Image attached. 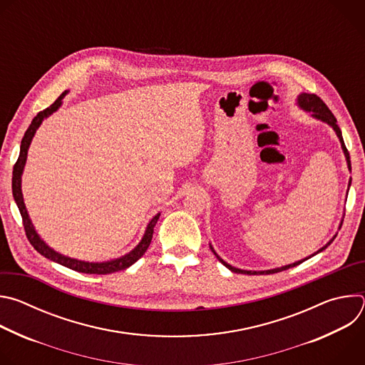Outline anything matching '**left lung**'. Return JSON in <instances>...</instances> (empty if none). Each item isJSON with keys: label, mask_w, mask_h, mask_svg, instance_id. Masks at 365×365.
Listing matches in <instances>:
<instances>
[{"label": "left lung", "mask_w": 365, "mask_h": 365, "mask_svg": "<svg viewBox=\"0 0 365 365\" xmlns=\"http://www.w3.org/2000/svg\"><path fill=\"white\" fill-rule=\"evenodd\" d=\"M297 107L300 108V110H303V111H306V113H309L312 117H314L315 120H319V121H322V123H325V124H328L334 131H335V134H336V137L339 138V143H341V147H342V151H344V155H345V160H346V166H348V170L351 172V160H349V153H348V150H346V147H345V144H344V138H342V133H341V130H339V127H338V124H336V118L334 117V114L329 111V108L325 106V102L319 98V96H317V95H314V93H300V95H297ZM349 186H351V179H349V182H348V189H349ZM344 221V220H342ZM342 221H341V224H339V228H341V225H342ZM335 237H336V234L322 247V248H319L317 252H314L312 255H309V257H306V258H303V259H299V262H294V263H292V264H286V266H282V267H276V269H270V270H242V269H238V267H234V266H231V264H228L227 262H224V259L217 254V251L214 250V247L210 244V248L212 250V252L215 254V257L220 259V262L227 267V269H230L232 273H238V274H273V273H279V272H283V270H287V269H292V267H296V266H299L300 263H303V262H306V259H309L310 257H314V255H317V254H319V252H322L334 240H335Z\"/></svg>", "instance_id": "1"}]
</instances>
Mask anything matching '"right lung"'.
Instances as JSON below:
<instances>
[{"instance_id": "obj_1", "label": "right lung", "mask_w": 365, "mask_h": 365, "mask_svg": "<svg viewBox=\"0 0 365 365\" xmlns=\"http://www.w3.org/2000/svg\"><path fill=\"white\" fill-rule=\"evenodd\" d=\"M69 91H65L48 108H46L44 111H40L31 121V124L29 125L23 140H21V145H20V155L17 159V163L14 165V170H13V196H14V200L19 206L20 210V214H21V218H23V224H24V230H26V235L30 241V244L37 250V252H40L41 255H44L46 258L51 259V262H55L58 264H62L71 270H75V272H79V273H86V274H111V273H115V272H120V270H125L128 269L130 266H133L138 258L143 257V254L147 251L150 242H151V238H153V231H154V227L155 224H158L159 221V217H160V212L158 215H154L150 222L147 224L145 227V231H144V235L141 238V241L127 254L118 257V258H113V259H108V262H85V259H78V258H73V257H69V255H65V254H61L58 252L56 250H53L51 247H48L46 244V241L37 234L31 220H30V215L27 212V207H26V203H24V197H23V190H21V176H23V172H24V166H26V162H27V153H29V148H30V144H31V140L37 131V128L41 125V123L50 117L53 113H56L63 103V98L68 95Z\"/></svg>"}]
</instances>
